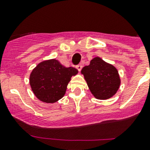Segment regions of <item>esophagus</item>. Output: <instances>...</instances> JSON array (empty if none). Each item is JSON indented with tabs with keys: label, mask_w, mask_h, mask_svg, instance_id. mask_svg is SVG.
Here are the masks:
<instances>
[{
	"label": "esophagus",
	"mask_w": 150,
	"mask_h": 150,
	"mask_svg": "<svg viewBox=\"0 0 150 150\" xmlns=\"http://www.w3.org/2000/svg\"><path fill=\"white\" fill-rule=\"evenodd\" d=\"M76 68H77V69H78V71H80L82 70V64H79V65H77V66H76Z\"/></svg>",
	"instance_id": "1"
}]
</instances>
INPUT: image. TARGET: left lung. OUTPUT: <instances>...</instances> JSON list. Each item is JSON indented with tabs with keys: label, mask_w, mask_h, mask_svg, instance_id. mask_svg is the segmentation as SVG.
<instances>
[{
	"label": "left lung",
	"mask_w": 150,
	"mask_h": 150,
	"mask_svg": "<svg viewBox=\"0 0 150 150\" xmlns=\"http://www.w3.org/2000/svg\"><path fill=\"white\" fill-rule=\"evenodd\" d=\"M95 98L108 100L116 94L121 85L118 71L113 64L95 57L81 71Z\"/></svg>",
	"instance_id": "8db88e82"
}]
</instances>
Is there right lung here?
<instances>
[{
	"mask_svg": "<svg viewBox=\"0 0 150 150\" xmlns=\"http://www.w3.org/2000/svg\"><path fill=\"white\" fill-rule=\"evenodd\" d=\"M78 72L76 68L62 65L55 58L45 60L33 69L29 75V85L38 100L54 103L64 96L71 79Z\"/></svg>",
	"mask_w": 150,
	"mask_h": 150,
	"instance_id": "1",
	"label": "right lung"
}]
</instances>
